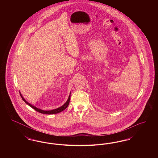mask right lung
<instances>
[{"label":"right lung","mask_w":158,"mask_h":158,"mask_svg":"<svg viewBox=\"0 0 158 158\" xmlns=\"http://www.w3.org/2000/svg\"><path fill=\"white\" fill-rule=\"evenodd\" d=\"M19 93H20V92H19ZM20 95H21V98L23 99V101L26 104H27L28 105H30L31 107H32L34 110H35V111H37L38 113H42V114H57V113H60V112H61V111H63V110H64L68 107L69 104V102H70V95H69V98H68V100H67V101H66V102L64 105H62L61 106H60V107L57 108V109H55V110H50V111H44V110H41V109H39V108H38L37 107H35V106L31 105L30 103H28L27 101H26V100H25L24 98H23V97L22 96V95H21V93H20Z\"/></svg>","instance_id":"add662e5"}]
</instances>
